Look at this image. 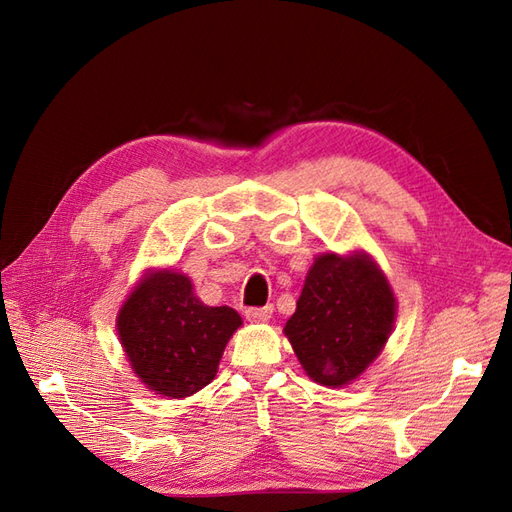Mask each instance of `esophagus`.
<instances>
[{
	"instance_id": "esophagus-1",
	"label": "esophagus",
	"mask_w": 512,
	"mask_h": 512,
	"mask_svg": "<svg viewBox=\"0 0 512 512\" xmlns=\"http://www.w3.org/2000/svg\"><path fill=\"white\" fill-rule=\"evenodd\" d=\"M273 316V305L265 307H247L245 309V318L252 322H267Z\"/></svg>"
}]
</instances>
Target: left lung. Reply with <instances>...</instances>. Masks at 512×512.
<instances>
[{
    "label": "left lung",
    "instance_id": "8db88e82",
    "mask_svg": "<svg viewBox=\"0 0 512 512\" xmlns=\"http://www.w3.org/2000/svg\"><path fill=\"white\" fill-rule=\"evenodd\" d=\"M395 312L391 284L367 254H322L307 271L284 333L305 374L337 389L378 359Z\"/></svg>",
    "mask_w": 512,
    "mask_h": 512
}]
</instances>
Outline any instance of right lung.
<instances>
[{
  "mask_svg": "<svg viewBox=\"0 0 512 512\" xmlns=\"http://www.w3.org/2000/svg\"><path fill=\"white\" fill-rule=\"evenodd\" d=\"M243 324L235 309L209 307L190 277L149 271L121 305L119 342L134 374L156 395L190 397L218 374L228 339Z\"/></svg>",
  "mask_w": 512,
  "mask_h": 512,
  "instance_id": "add662e5",
  "label": "right lung"
}]
</instances>
